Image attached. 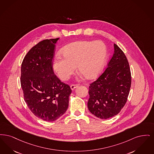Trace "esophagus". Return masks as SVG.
Returning <instances> with one entry per match:
<instances>
[{
  "label": "esophagus",
  "mask_w": 154,
  "mask_h": 154,
  "mask_svg": "<svg viewBox=\"0 0 154 154\" xmlns=\"http://www.w3.org/2000/svg\"><path fill=\"white\" fill-rule=\"evenodd\" d=\"M77 87H78V86H77L76 85H71V86H70L72 90H73L75 88H76Z\"/></svg>",
  "instance_id": "1"
}]
</instances>
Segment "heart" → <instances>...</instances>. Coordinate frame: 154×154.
Masks as SVG:
<instances>
[{
    "label": "heart",
    "mask_w": 154,
    "mask_h": 154,
    "mask_svg": "<svg viewBox=\"0 0 154 154\" xmlns=\"http://www.w3.org/2000/svg\"><path fill=\"white\" fill-rule=\"evenodd\" d=\"M61 54L63 57H57L52 62V68L61 80H68L76 66L78 72L91 79L102 69L107 58V47L102 41H79L63 48Z\"/></svg>",
    "instance_id": "obj_1"
}]
</instances>
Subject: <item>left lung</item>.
Instances as JSON below:
<instances>
[{
  "label": "left lung",
  "instance_id": "obj_1",
  "mask_svg": "<svg viewBox=\"0 0 154 154\" xmlns=\"http://www.w3.org/2000/svg\"><path fill=\"white\" fill-rule=\"evenodd\" d=\"M105 72L90 84L89 111L101 119L118 114L127 102L131 85V74L125 54L116 44Z\"/></svg>",
  "mask_w": 154,
  "mask_h": 154
}]
</instances>
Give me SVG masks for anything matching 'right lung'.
<instances>
[{
	"label": "right lung",
	"instance_id": "obj_1",
	"mask_svg": "<svg viewBox=\"0 0 154 154\" xmlns=\"http://www.w3.org/2000/svg\"><path fill=\"white\" fill-rule=\"evenodd\" d=\"M59 39L38 42L28 52L21 65L20 85L25 101L36 117L49 122L65 113L72 92L52 69L54 47Z\"/></svg>",
	"mask_w": 154,
	"mask_h": 154
}]
</instances>
